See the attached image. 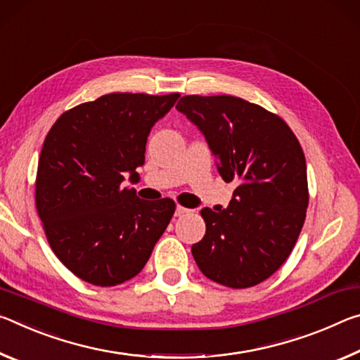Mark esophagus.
<instances>
[{
  "mask_svg": "<svg viewBox=\"0 0 360 360\" xmlns=\"http://www.w3.org/2000/svg\"><path fill=\"white\" fill-rule=\"evenodd\" d=\"M190 209H186V207H181V205H176V209H175V217H184V215H186V214H190Z\"/></svg>",
  "mask_w": 360,
  "mask_h": 360,
  "instance_id": "34e87169",
  "label": "esophagus"
}]
</instances>
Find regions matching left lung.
<instances>
[{
	"instance_id": "8db88e82",
	"label": "left lung",
	"mask_w": 360,
	"mask_h": 360,
	"mask_svg": "<svg viewBox=\"0 0 360 360\" xmlns=\"http://www.w3.org/2000/svg\"><path fill=\"white\" fill-rule=\"evenodd\" d=\"M207 141L225 181L226 209L204 207L202 240L191 247L205 278L231 288L260 284L295 245L308 209L306 161L278 115L233 96H185L176 103Z\"/></svg>"
}]
</instances>
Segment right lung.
I'll list each match as a JSON object with an SVG mask.
<instances>
[{
	"mask_svg": "<svg viewBox=\"0 0 360 360\" xmlns=\"http://www.w3.org/2000/svg\"><path fill=\"white\" fill-rule=\"evenodd\" d=\"M180 94L116 92L65 111L46 135L37 209L58 260L79 279L111 287L137 276L175 202H146L122 185L139 179L151 127Z\"/></svg>",
	"mask_w": 360,
	"mask_h": 360,
	"instance_id": "obj_1",
	"label": "right lung"
}]
</instances>
